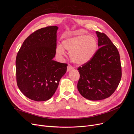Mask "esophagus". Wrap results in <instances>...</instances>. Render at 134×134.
Instances as JSON below:
<instances>
[{
    "label": "esophagus",
    "instance_id": "esophagus-1",
    "mask_svg": "<svg viewBox=\"0 0 134 134\" xmlns=\"http://www.w3.org/2000/svg\"><path fill=\"white\" fill-rule=\"evenodd\" d=\"M74 68L71 65H68L67 67V71H69L72 69H74Z\"/></svg>",
    "mask_w": 134,
    "mask_h": 134
}]
</instances>
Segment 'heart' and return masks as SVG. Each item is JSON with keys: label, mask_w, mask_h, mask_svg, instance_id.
<instances>
[{"label": "heart", "mask_w": 134, "mask_h": 134, "mask_svg": "<svg viewBox=\"0 0 134 134\" xmlns=\"http://www.w3.org/2000/svg\"><path fill=\"white\" fill-rule=\"evenodd\" d=\"M97 48V41L93 35H76L66 37L58 44L56 52L59 56L65 55L64 49L70 51V58L72 62L78 65L88 63L94 56Z\"/></svg>", "instance_id": "obj_1"}]
</instances>
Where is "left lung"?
Masks as SVG:
<instances>
[{
	"label": "left lung",
	"mask_w": 134,
	"mask_h": 134,
	"mask_svg": "<svg viewBox=\"0 0 134 134\" xmlns=\"http://www.w3.org/2000/svg\"><path fill=\"white\" fill-rule=\"evenodd\" d=\"M99 47L88 63L78 69L80 74L77 88L85 98L99 100L111 96L121 79L118 50L106 35L96 31Z\"/></svg>",
	"instance_id": "obj_1"
}]
</instances>
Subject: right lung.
I'll use <instances>...</instances> for the list:
<instances>
[{"instance_id": "1", "label": "right lung", "mask_w": 134, "mask_h": 134, "mask_svg": "<svg viewBox=\"0 0 134 134\" xmlns=\"http://www.w3.org/2000/svg\"><path fill=\"white\" fill-rule=\"evenodd\" d=\"M58 30L55 26L35 31L25 40L17 54V86L30 99L41 102L50 99L66 72V64L53 60Z\"/></svg>"}]
</instances>
